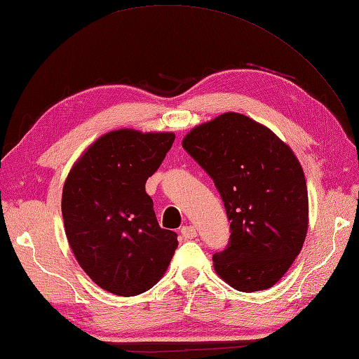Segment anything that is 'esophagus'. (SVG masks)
Wrapping results in <instances>:
<instances>
[{
  "label": "esophagus",
  "instance_id": "esophagus-1",
  "mask_svg": "<svg viewBox=\"0 0 359 359\" xmlns=\"http://www.w3.org/2000/svg\"><path fill=\"white\" fill-rule=\"evenodd\" d=\"M182 237L185 240H193L197 237V229L194 226H183L180 231Z\"/></svg>",
  "mask_w": 359,
  "mask_h": 359
}]
</instances>
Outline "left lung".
Here are the masks:
<instances>
[{"mask_svg":"<svg viewBox=\"0 0 359 359\" xmlns=\"http://www.w3.org/2000/svg\"><path fill=\"white\" fill-rule=\"evenodd\" d=\"M182 147L220 193L228 246L214 268L240 292L272 287L299 254L307 232V188L302 165L285 142L240 113L198 125Z\"/></svg>","mask_w":359,"mask_h":359,"instance_id":"obj_1","label":"left lung"}]
</instances>
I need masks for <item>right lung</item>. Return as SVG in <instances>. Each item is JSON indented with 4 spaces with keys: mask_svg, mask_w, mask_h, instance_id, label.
<instances>
[{
    "mask_svg": "<svg viewBox=\"0 0 359 359\" xmlns=\"http://www.w3.org/2000/svg\"><path fill=\"white\" fill-rule=\"evenodd\" d=\"M176 136L116 130L99 137L73 165L62 191L67 240L99 287L139 295L161 280L177 249L145 193Z\"/></svg>",
    "mask_w": 359,
    "mask_h": 359,
    "instance_id": "1",
    "label": "right lung"
}]
</instances>
